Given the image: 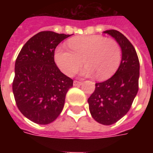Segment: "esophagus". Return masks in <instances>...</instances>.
<instances>
[{
	"instance_id": "34e87169",
	"label": "esophagus",
	"mask_w": 153,
	"mask_h": 153,
	"mask_svg": "<svg viewBox=\"0 0 153 153\" xmlns=\"http://www.w3.org/2000/svg\"><path fill=\"white\" fill-rule=\"evenodd\" d=\"M82 84V82H79V81H74V86H79Z\"/></svg>"
}]
</instances>
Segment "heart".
I'll use <instances>...</instances> for the list:
<instances>
[{
	"label": "heart",
	"mask_w": 153,
	"mask_h": 153,
	"mask_svg": "<svg viewBox=\"0 0 153 153\" xmlns=\"http://www.w3.org/2000/svg\"><path fill=\"white\" fill-rule=\"evenodd\" d=\"M71 51L58 47L55 52L57 66L67 76H72L83 65V76L97 75L99 79L112 76L121 61V49L116 41L101 35L80 36L68 42Z\"/></svg>",
	"instance_id": "b5f03b06"
}]
</instances>
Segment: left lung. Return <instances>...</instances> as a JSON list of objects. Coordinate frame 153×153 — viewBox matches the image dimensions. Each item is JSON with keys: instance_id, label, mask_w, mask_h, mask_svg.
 <instances>
[{"instance_id": "obj_1", "label": "left lung", "mask_w": 153, "mask_h": 153, "mask_svg": "<svg viewBox=\"0 0 153 153\" xmlns=\"http://www.w3.org/2000/svg\"><path fill=\"white\" fill-rule=\"evenodd\" d=\"M121 48L122 57L118 70L109 79L95 84V90L88 99L91 115L104 125L115 124L128 112L138 90L139 61L134 47L117 30H106Z\"/></svg>"}]
</instances>
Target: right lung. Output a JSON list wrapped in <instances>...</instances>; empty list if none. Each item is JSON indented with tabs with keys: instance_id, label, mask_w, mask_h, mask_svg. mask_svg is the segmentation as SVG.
<instances>
[{
	"instance_id": "obj_1",
	"label": "right lung",
	"mask_w": 153,
	"mask_h": 153,
	"mask_svg": "<svg viewBox=\"0 0 153 153\" xmlns=\"http://www.w3.org/2000/svg\"><path fill=\"white\" fill-rule=\"evenodd\" d=\"M70 35L38 33L22 47L15 65L12 84L15 102L26 118L47 125L59 116L73 79L65 75L54 60L56 47Z\"/></svg>"
}]
</instances>
